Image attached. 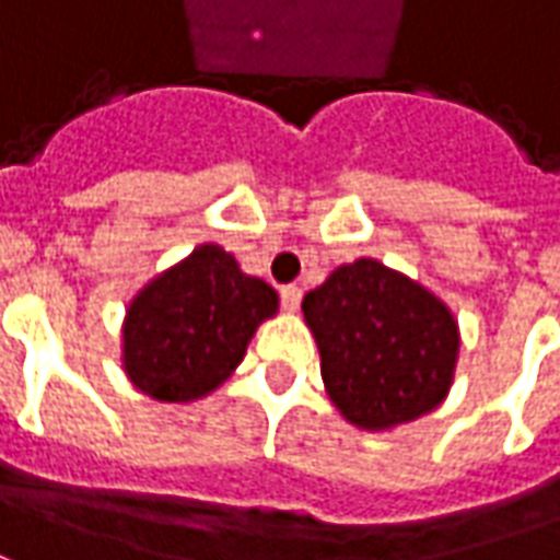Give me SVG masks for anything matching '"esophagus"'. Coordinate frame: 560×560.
<instances>
[{
  "instance_id": "esophagus-1",
  "label": "esophagus",
  "mask_w": 560,
  "mask_h": 560,
  "mask_svg": "<svg viewBox=\"0 0 560 560\" xmlns=\"http://www.w3.org/2000/svg\"><path fill=\"white\" fill-rule=\"evenodd\" d=\"M279 293H281V306H284V312H296V308H300V296H303V293H300L296 284H284Z\"/></svg>"
}]
</instances>
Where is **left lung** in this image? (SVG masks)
<instances>
[{
    "mask_svg": "<svg viewBox=\"0 0 560 560\" xmlns=\"http://www.w3.org/2000/svg\"><path fill=\"white\" fill-rule=\"evenodd\" d=\"M324 388L346 421L390 430L445 400L457 363V320L440 296L361 257L303 296Z\"/></svg>",
    "mask_w": 560,
    "mask_h": 560,
    "instance_id": "obj_1",
    "label": "left lung"
}]
</instances>
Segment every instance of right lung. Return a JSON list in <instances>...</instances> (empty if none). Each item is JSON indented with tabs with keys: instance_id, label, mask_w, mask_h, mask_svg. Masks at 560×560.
<instances>
[{
	"instance_id": "obj_1",
	"label": "right lung",
	"mask_w": 560,
	"mask_h": 560,
	"mask_svg": "<svg viewBox=\"0 0 560 560\" xmlns=\"http://www.w3.org/2000/svg\"><path fill=\"white\" fill-rule=\"evenodd\" d=\"M279 312V293L245 276L221 245H199L132 296L124 370L163 402H190L224 385L254 330Z\"/></svg>"
}]
</instances>
